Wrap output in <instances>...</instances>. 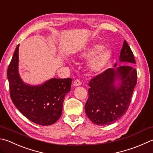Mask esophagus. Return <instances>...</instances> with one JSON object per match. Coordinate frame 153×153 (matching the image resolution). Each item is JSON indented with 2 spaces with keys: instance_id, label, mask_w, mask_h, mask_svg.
<instances>
[{
  "instance_id": "1",
  "label": "esophagus",
  "mask_w": 153,
  "mask_h": 153,
  "mask_svg": "<svg viewBox=\"0 0 153 153\" xmlns=\"http://www.w3.org/2000/svg\"><path fill=\"white\" fill-rule=\"evenodd\" d=\"M81 84H82V83H81V82L79 81V79L74 80V84H73V85H74V86H79V85H80Z\"/></svg>"
}]
</instances>
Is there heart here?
<instances>
[{"label":"heart","instance_id":"heart-1","mask_svg":"<svg viewBox=\"0 0 153 153\" xmlns=\"http://www.w3.org/2000/svg\"><path fill=\"white\" fill-rule=\"evenodd\" d=\"M80 57L84 59H90L89 68L94 73L101 72L111 57V51L108 49H104V46L100 44H94L85 49L80 53Z\"/></svg>","mask_w":153,"mask_h":153}]
</instances>
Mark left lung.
<instances>
[{"mask_svg": "<svg viewBox=\"0 0 153 153\" xmlns=\"http://www.w3.org/2000/svg\"><path fill=\"white\" fill-rule=\"evenodd\" d=\"M120 62L136 63L133 53L126 41L121 49ZM118 79L121 83L116 87L114 82ZM137 82V71L132 65L120 66L116 70L108 68L91 79L88 84L89 97L85 105L89 119L97 125L104 126L121 118L128 109Z\"/></svg>", "mask_w": 153, "mask_h": 153, "instance_id": "obj_1", "label": "left lung"}]
</instances>
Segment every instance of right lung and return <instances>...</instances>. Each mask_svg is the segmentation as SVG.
Here are the masks:
<instances>
[{"instance_id": "add662e5", "label": "right lung", "mask_w": 153, "mask_h": 153, "mask_svg": "<svg viewBox=\"0 0 153 153\" xmlns=\"http://www.w3.org/2000/svg\"><path fill=\"white\" fill-rule=\"evenodd\" d=\"M19 47L16 46L7 69L13 103L33 123L51 125L62 115L63 100L65 94L70 91L72 79L53 78L37 86L25 84L18 72Z\"/></svg>"}]
</instances>
